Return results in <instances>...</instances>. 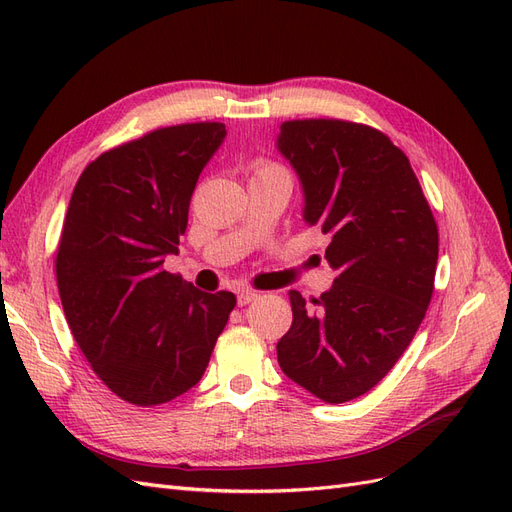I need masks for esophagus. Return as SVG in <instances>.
Returning a JSON list of instances; mask_svg holds the SVG:
<instances>
[{
	"instance_id": "34e87169",
	"label": "esophagus",
	"mask_w": 512,
	"mask_h": 512,
	"mask_svg": "<svg viewBox=\"0 0 512 512\" xmlns=\"http://www.w3.org/2000/svg\"><path fill=\"white\" fill-rule=\"evenodd\" d=\"M254 299H258V292H254V290H241L239 294H237V303L243 307V305H247V303H252Z\"/></svg>"
}]
</instances>
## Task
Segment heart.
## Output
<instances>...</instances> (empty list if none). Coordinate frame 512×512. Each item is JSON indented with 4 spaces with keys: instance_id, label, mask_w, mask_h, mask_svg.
<instances>
[{
    "instance_id": "1",
    "label": "heart",
    "mask_w": 512,
    "mask_h": 512,
    "mask_svg": "<svg viewBox=\"0 0 512 512\" xmlns=\"http://www.w3.org/2000/svg\"><path fill=\"white\" fill-rule=\"evenodd\" d=\"M269 170H282V168L271 166V164H265V166H260V168H258V173H269Z\"/></svg>"
}]
</instances>
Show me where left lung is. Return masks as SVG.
Masks as SVG:
<instances>
[{"label":"left lung","instance_id":"obj_1","mask_svg":"<svg viewBox=\"0 0 512 512\" xmlns=\"http://www.w3.org/2000/svg\"><path fill=\"white\" fill-rule=\"evenodd\" d=\"M303 192V220L331 243L333 286L309 312L290 292L277 342L284 374L327 404L367 393L421 327L433 292L438 226L410 160L389 136L337 119L286 121L275 141Z\"/></svg>","mask_w":512,"mask_h":512}]
</instances>
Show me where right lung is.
<instances>
[{
	"label": "right lung",
	"mask_w": 512,
	"mask_h": 512,
	"mask_svg": "<svg viewBox=\"0 0 512 512\" xmlns=\"http://www.w3.org/2000/svg\"><path fill=\"white\" fill-rule=\"evenodd\" d=\"M224 138V123L149 132L102 153L72 192L55 260L61 305L91 369L134 406L196 386L237 303L162 267Z\"/></svg>",
	"instance_id": "obj_1"
}]
</instances>
